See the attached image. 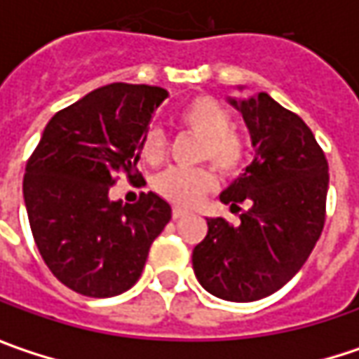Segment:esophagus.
Listing matches in <instances>:
<instances>
[{
	"mask_svg": "<svg viewBox=\"0 0 359 359\" xmlns=\"http://www.w3.org/2000/svg\"><path fill=\"white\" fill-rule=\"evenodd\" d=\"M172 215H173V219H180V217H186L187 212L186 210H182V208H173Z\"/></svg>",
	"mask_w": 359,
	"mask_h": 359,
	"instance_id": "1",
	"label": "esophagus"
}]
</instances>
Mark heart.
I'll list each match as a JSON object with an SVG mask.
<instances>
[{
	"label": "heart",
	"instance_id": "b5f03b06",
	"mask_svg": "<svg viewBox=\"0 0 359 359\" xmlns=\"http://www.w3.org/2000/svg\"><path fill=\"white\" fill-rule=\"evenodd\" d=\"M177 121L189 133L201 137L198 158L212 161L226 175H236L245 165L250 156L248 137L231 126V114L226 105L212 95H196L180 107ZM142 158L158 165L168 154V140L159 128H147L140 144ZM215 187V173L208 165L200 168H170L159 173L154 182L156 194L173 205L189 208Z\"/></svg>",
	"mask_w": 359,
	"mask_h": 359
}]
</instances>
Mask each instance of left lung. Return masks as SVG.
I'll list each match as a JSON object with an SVG mask.
<instances>
[{"mask_svg":"<svg viewBox=\"0 0 359 359\" xmlns=\"http://www.w3.org/2000/svg\"><path fill=\"white\" fill-rule=\"evenodd\" d=\"M252 133L254 161L219 200L240 212V224L208 219V236L194 248L198 282L215 297L255 302L290 282L325 224L327 159L297 114L268 93L229 100Z\"/></svg>","mask_w":359,"mask_h":359,"instance_id":"8db88e82","label":"left lung"}]
</instances>
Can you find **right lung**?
Returning <instances> with one entry per match:
<instances>
[{"label": "right lung", "mask_w": 359, "mask_h": 359, "mask_svg": "<svg viewBox=\"0 0 359 359\" xmlns=\"http://www.w3.org/2000/svg\"><path fill=\"white\" fill-rule=\"evenodd\" d=\"M168 91L109 83L63 107L27 159L23 200L49 271L88 297H111L140 280L172 208L154 191L109 200L121 173L142 182L140 144Z\"/></svg>", "instance_id": "add662e5"}]
</instances>
